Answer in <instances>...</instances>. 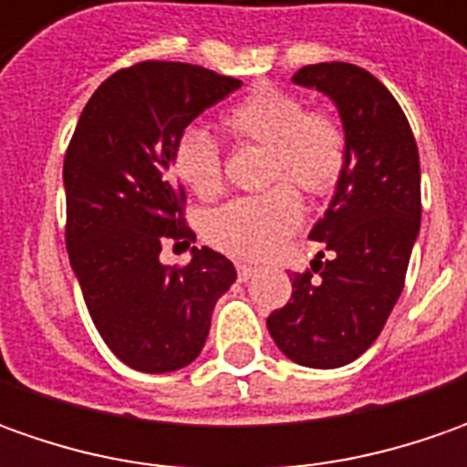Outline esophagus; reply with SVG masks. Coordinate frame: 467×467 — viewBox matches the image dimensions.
Listing matches in <instances>:
<instances>
[{
    "mask_svg": "<svg viewBox=\"0 0 467 467\" xmlns=\"http://www.w3.org/2000/svg\"><path fill=\"white\" fill-rule=\"evenodd\" d=\"M236 273H239V280H249L257 273V267H252V265H236Z\"/></svg>",
    "mask_w": 467,
    "mask_h": 467,
    "instance_id": "1",
    "label": "esophagus"
}]
</instances>
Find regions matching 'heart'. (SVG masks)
<instances>
[{
    "mask_svg": "<svg viewBox=\"0 0 467 467\" xmlns=\"http://www.w3.org/2000/svg\"><path fill=\"white\" fill-rule=\"evenodd\" d=\"M221 130L236 145L265 148L257 197L234 200L205 221V239L236 260H267L301 223L296 186L319 200L335 192L348 163V135L327 109H306L301 96L275 85H257L221 114ZM171 163L176 179L197 200L213 202L223 192V153L200 127L176 137Z\"/></svg>",
    "mask_w": 467,
    "mask_h": 467,
    "instance_id": "b5f03b06",
    "label": "heart"
}]
</instances>
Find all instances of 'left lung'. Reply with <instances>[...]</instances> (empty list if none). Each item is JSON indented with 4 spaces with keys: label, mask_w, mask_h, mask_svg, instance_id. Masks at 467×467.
I'll use <instances>...</instances> for the list:
<instances>
[{
    "label": "left lung",
    "mask_w": 467,
    "mask_h": 467,
    "mask_svg": "<svg viewBox=\"0 0 467 467\" xmlns=\"http://www.w3.org/2000/svg\"><path fill=\"white\" fill-rule=\"evenodd\" d=\"M294 82L335 100L348 135V163L325 218L309 234L330 257L291 275L294 294L267 317V330L291 361L337 368L379 337L403 294L421 228L419 148L400 103L367 69L306 64Z\"/></svg>",
    "instance_id": "8db88e82"
}]
</instances>
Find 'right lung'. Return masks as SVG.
Segmentation results:
<instances>
[{
	"instance_id": "1",
	"label": "right lung",
	"mask_w": 467,
	"mask_h": 467,
	"mask_svg": "<svg viewBox=\"0 0 467 467\" xmlns=\"http://www.w3.org/2000/svg\"><path fill=\"white\" fill-rule=\"evenodd\" d=\"M242 80L182 62L114 72L82 109L64 155V242L103 343L137 371H176L205 346L215 301L236 280L231 260L192 246L161 265L163 244L189 246L187 194L171 173L176 137Z\"/></svg>"
}]
</instances>
